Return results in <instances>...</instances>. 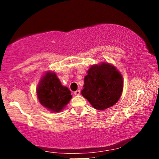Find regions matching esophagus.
Listing matches in <instances>:
<instances>
[{"label":"esophagus","mask_w":159,"mask_h":159,"mask_svg":"<svg viewBox=\"0 0 159 159\" xmlns=\"http://www.w3.org/2000/svg\"><path fill=\"white\" fill-rule=\"evenodd\" d=\"M80 93H81V91H80L79 90H78L75 91V92H74V94L75 95V96H79Z\"/></svg>","instance_id":"esophagus-1"}]
</instances>
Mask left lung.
<instances>
[{"instance_id": "obj_1", "label": "left lung", "mask_w": 159, "mask_h": 159, "mask_svg": "<svg viewBox=\"0 0 159 159\" xmlns=\"http://www.w3.org/2000/svg\"><path fill=\"white\" fill-rule=\"evenodd\" d=\"M87 72L81 95L94 108L105 110L117 102L123 92V79L116 67L101 63L91 66Z\"/></svg>"}]
</instances>
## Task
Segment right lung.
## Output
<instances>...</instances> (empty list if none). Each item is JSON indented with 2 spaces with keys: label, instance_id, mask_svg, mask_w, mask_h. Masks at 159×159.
<instances>
[{
  "label": "right lung",
  "instance_id": "obj_1",
  "mask_svg": "<svg viewBox=\"0 0 159 159\" xmlns=\"http://www.w3.org/2000/svg\"><path fill=\"white\" fill-rule=\"evenodd\" d=\"M36 93L40 104L52 112L61 111L72 97L70 90L52 72H47L41 78Z\"/></svg>",
  "mask_w": 159,
  "mask_h": 159
}]
</instances>
